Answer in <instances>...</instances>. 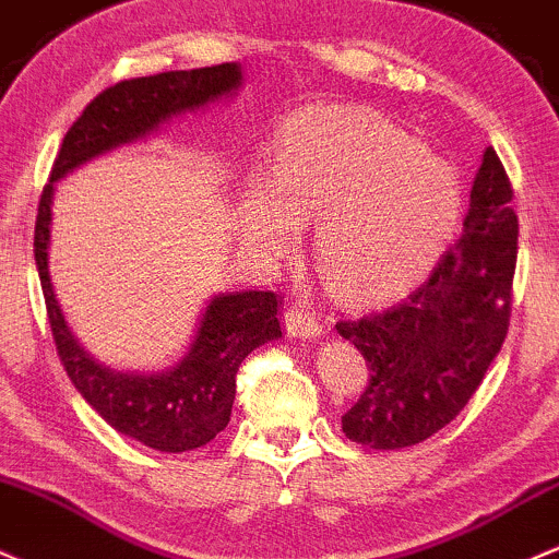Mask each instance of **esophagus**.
I'll return each instance as SVG.
<instances>
[{
  "label": "esophagus",
  "instance_id": "1",
  "mask_svg": "<svg viewBox=\"0 0 559 559\" xmlns=\"http://www.w3.org/2000/svg\"><path fill=\"white\" fill-rule=\"evenodd\" d=\"M285 330L290 337H306V341H311V337L322 335V322L306 306H290L285 311Z\"/></svg>",
  "mask_w": 559,
  "mask_h": 559
}]
</instances>
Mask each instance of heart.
<instances>
[{"instance_id":"1","label":"heart","mask_w":559,"mask_h":559,"mask_svg":"<svg viewBox=\"0 0 559 559\" xmlns=\"http://www.w3.org/2000/svg\"><path fill=\"white\" fill-rule=\"evenodd\" d=\"M462 216L454 168L372 110L293 118L272 171L253 174L235 205L240 240L261 259L296 253L317 222L313 255L337 298L372 304L438 261Z\"/></svg>"}]
</instances>
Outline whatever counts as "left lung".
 I'll return each instance as SVG.
<instances>
[{
  "label": "left lung",
  "mask_w": 559,
  "mask_h": 559,
  "mask_svg": "<svg viewBox=\"0 0 559 559\" xmlns=\"http://www.w3.org/2000/svg\"><path fill=\"white\" fill-rule=\"evenodd\" d=\"M518 261L512 187L486 147L462 237L409 298L335 328L367 359L369 382L343 432L369 449L423 443L465 409L510 328Z\"/></svg>",
  "instance_id": "left-lung-1"
}]
</instances>
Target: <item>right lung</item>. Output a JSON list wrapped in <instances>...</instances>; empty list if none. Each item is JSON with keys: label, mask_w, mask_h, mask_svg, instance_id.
<instances>
[{"label": "right lung", "mask_w": 559, "mask_h": 559, "mask_svg": "<svg viewBox=\"0 0 559 559\" xmlns=\"http://www.w3.org/2000/svg\"><path fill=\"white\" fill-rule=\"evenodd\" d=\"M242 81L240 62H222L195 71H166L121 81L97 94L68 129L36 216L34 259L49 328L68 378L110 428L168 454L205 447L227 428L240 364L250 350L282 337L280 300L272 290L218 293L200 313L190 348L174 367L150 374L108 367L94 359L73 335L49 277L55 181L123 144L158 134L171 118L231 97Z\"/></svg>", "instance_id": "1"}]
</instances>
